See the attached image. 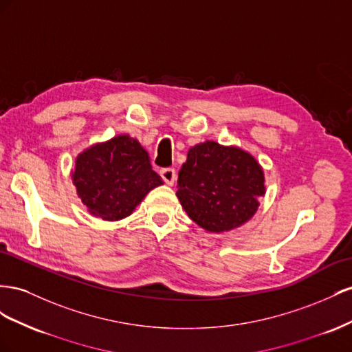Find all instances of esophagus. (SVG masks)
I'll return each mask as SVG.
<instances>
[{
	"mask_svg": "<svg viewBox=\"0 0 352 352\" xmlns=\"http://www.w3.org/2000/svg\"><path fill=\"white\" fill-rule=\"evenodd\" d=\"M160 177H162V179L168 186H173L177 179V173L174 168H164L160 169Z\"/></svg>",
	"mask_w": 352,
	"mask_h": 352,
	"instance_id": "esophagus-1",
	"label": "esophagus"
}]
</instances>
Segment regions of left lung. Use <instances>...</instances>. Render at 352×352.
<instances>
[{
    "instance_id": "1",
    "label": "left lung",
    "mask_w": 352,
    "mask_h": 352,
    "mask_svg": "<svg viewBox=\"0 0 352 352\" xmlns=\"http://www.w3.org/2000/svg\"><path fill=\"white\" fill-rule=\"evenodd\" d=\"M263 166L246 150L204 142L188 150L177 197L187 215L210 233L243 226L265 195Z\"/></svg>"
}]
</instances>
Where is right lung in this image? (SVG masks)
Returning <instances> with one entry per match:
<instances>
[{"mask_svg": "<svg viewBox=\"0 0 352 352\" xmlns=\"http://www.w3.org/2000/svg\"><path fill=\"white\" fill-rule=\"evenodd\" d=\"M72 182L88 212L104 221L129 217L150 190L164 184L150 165L148 153L128 134L79 153Z\"/></svg>", "mask_w": 352, "mask_h": 352, "instance_id": "add662e5", "label": "right lung"}]
</instances>
